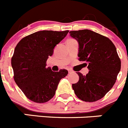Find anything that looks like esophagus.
Masks as SVG:
<instances>
[{
    "instance_id": "1",
    "label": "esophagus",
    "mask_w": 128,
    "mask_h": 128,
    "mask_svg": "<svg viewBox=\"0 0 128 128\" xmlns=\"http://www.w3.org/2000/svg\"><path fill=\"white\" fill-rule=\"evenodd\" d=\"M73 72H74V71L72 70H70V69H68V73H69V74H71V73H73Z\"/></svg>"
}]
</instances>
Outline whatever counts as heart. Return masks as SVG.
<instances>
[{
	"label": "heart",
	"instance_id": "heart-1",
	"mask_svg": "<svg viewBox=\"0 0 128 128\" xmlns=\"http://www.w3.org/2000/svg\"><path fill=\"white\" fill-rule=\"evenodd\" d=\"M70 40H72V39H70Z\"/></svg>",
	"mask_w": 128,
	"mask_h": 128
}]
</instances>
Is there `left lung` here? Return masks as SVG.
I'll return each instance as SVG.
<instances>
[{
  "label": "left lung",
  "mask_w": 128,
  "mask_h": 128,
  "mask_svg": "<svg viewBox=\"0 0 128 128\" xmlns=\"http://www.w3.org/2000/svg\"><path fill=\"white\" fill-rule=\"evenodd\" d=\"M70 34L79 43V60L86 62L89 72L72 84L79 99L95 102L102 99L111 90L120 70L121 62L116 47L106 36L88 29L72 30Z\"/></svg>",
  "instance_id": "left-lung-1"
}]
</instances>
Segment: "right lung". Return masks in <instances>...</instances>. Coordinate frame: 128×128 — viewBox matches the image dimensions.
<instances>
[{
  "label": "right lung",
  "instance_id": "add662e5",
  "mask_svg": "<svg viewBox=\"0 0 128 128\" xmlns=\"http://www.w3.org/2000/svg\"><path fill=\"white\" fill-rule=\"evenodd\" d=\"M68 30H40L22 38L16 46L11 66L13 78L25 96L33 102L44 103L52 99L67 70L53 72L46 67L48 56Z\"/></svg>",
  "mask_w": 128,
  "mask_h": 128
}]
</instances>
